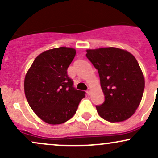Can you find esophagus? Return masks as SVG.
<instances>
[{
  "label": "esophagus",
  "mask_w": 158,
  "mask_h": 158,
  "mask_svg": "<svg viewBox=\"0 0 158 158\" xmlns=\"http://www.w3.org/2000/svg\"><path fill=\"white\" fill-rule=\"evenodd\" d=\"M90 91H91V89H90V88H88V90H87V94H88V95H90Z\"/></svg>",
  "instance_id": "34e87169"
}]
</instances>
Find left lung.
<instances>
[{"label":"left lung","mask_w":158,"mask_h":158,"mask_svg":"<svg viewBox=\"0 0 158 158\" xmlns=\"http://www.w3.org/2000/svg\"><path fill=\"white\" fill-rule=\"evenodd\" d=\"M86 56L98 70L105 95L104 102L96 106L99 115L110 123L131 117L145 88L144 77L135 56L116 48L88 50Z\"/></svg>","instance_id":"8db88e82"}]
</instances>
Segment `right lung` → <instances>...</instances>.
I'll return each mask as SVG.
<instances>
[{"instance_id":"1","label":"right lung","mask_w":158,"mask_h":158,"mask_svg":"<svg viewBox=\"0 0 158 158\" xmlns=\"http://www.w3.org/2000/svg\"><path fill=\"white\" fill-rule=\"evenodd\" d=\"M75 56L73 48L47 50L35 58L26 74L27 102L36 115L48 124H61L70 119L85 97V92L76 89L68 76L67 70Z\"/></svg>"}]
</instances>
